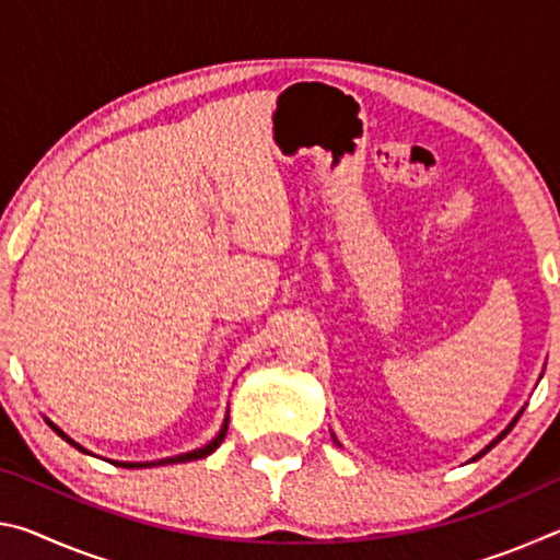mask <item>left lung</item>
Masks as SVG:
<instances>
[{
	"mask_svg": "<svg viewBox=\"0 0 560 560\" xmlns=\"http://www.w3.org/2000/svg\"><path fill=\"white\" fill-rule=\"evenodd\" d=\"M516 420H518V417H516ZM516 420H514V422H516ZM514 422H511V424H509V430H511V428H514ZM509 430H504V432H501V434H499V438H497L494 442H491V444H489V447H487L485 452H481V454H487V452H489L491 447H494V444H497V442H501V440H504V438H506V432H509ZM481 454H477V457H474V459H479V457H481Z\"/></svg>",
	"mask_w": 560,
	"mask_h": 560,
	"instance_id": "obj_1",
	"label": "left lung"
}]
</instances>
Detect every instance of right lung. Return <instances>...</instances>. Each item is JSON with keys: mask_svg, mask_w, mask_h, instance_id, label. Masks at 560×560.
<instances>
[{"mask_svg": "<svg viewBox=\"0 0 560 560\" xmlns=\"http://www.w3.org/2000/svg\"><path fill=\"white\" fill-rule=\"evenodd\" d=\"M226 422L230 420H224V424H222V430H220V434H217V438L210 442V444H205L202 450H195V452H187V454H179V457H170V459H160V462H113V464H118V467H126V469H140V467H155V464H177V462H192V459H202V457H207V454H212L217 447H220L222 444V440H224V434H226ZM56 430V428H54ZM63 438V432L61 430H56ZM73 447H79V444H75L73 440H69ZM81 452H86L83 447H79Z\"/></svg>", "mask_w": 560, "mask_h": 560, "instance_id": "right-lung-1", "label": "right lung"}]
</instances>
